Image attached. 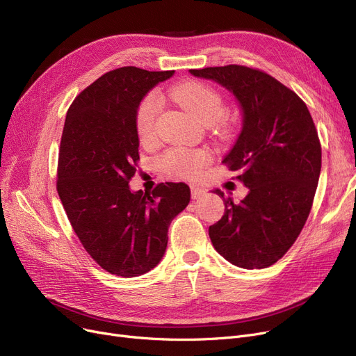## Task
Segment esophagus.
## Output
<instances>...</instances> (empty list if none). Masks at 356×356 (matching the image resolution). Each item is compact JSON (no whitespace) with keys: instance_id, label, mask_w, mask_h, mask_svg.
<instances>
[{"instance_id":"obj_1","label":"esophagus","mask_w":356,"mask_h":356,"mask_svg":"<svg viewBox=\"0 0 356 356\" xmlns=\"http://www.w3.org/2000/svg\"><path fill=\"white\" fill-rule=\"evenodd\" d=\"M204 195H207V192H204L203 189H200V188H192V199H193V200L200 199V197H203Z\"/></svg>"}]
</instances>
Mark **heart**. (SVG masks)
<instances>
[{
	"label": "heart",
	"mask_w": 356,
	"mask_h": 356,
	"mask_svg": "<svg viewBox=\"0 0 356 356\" xmlns=\"http://www.w3.org/2000/svg\"><path fill=\"white\" fill-rule=\"evenodd\" d=\"M170 97L204 124L215 122L223 114V99L220 93L200 82H186L173 86L170 89ZM160 109L161 99L156 92L147 93L140 102L136 114V129L143 143L154 140ZM208 163L209 154L202 149L189 152V149L175 148L161 157L164 170L180 179H195Z\"/></svg>",
	"instance_id": "heart-1"
}]
</instances>
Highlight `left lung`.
I'll use <instances>...</instances> for the list:
<instances>
[{
    "mask_svg": "<svg viewBox=\"0 0 356 356\" xmlns=\"http://www.w3.org/2000/svg\"><path fill=\"white\" fill-rule=\"evenodd\" d=\"M236 98L241 133L223 159L248 188L239 203L213 191L225 213L209 227L215 250L241 268H267L300 235L322 167V147L306 104L266 72L228 65L191 69Z\"/></svg>",
    "mask_w": 356,
    "mask_h": 356,
    "instance_id": "obj_1",
    "label": "left lung"
}]
</instances>
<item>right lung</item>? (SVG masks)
I'll return each instance as SVG.
<instances>
[{"mask_svg":"<svg viewBox=\"0 0 356 356\" xmlns=\"http://www.w3.org/2000/svg\"><path fill=\"white\" fill-rule=\"evenodd\" d=\"M175 70L134 66L111 70L67 109L58 163V193L88 254L108 273L137 277L164 255L167 232L191 200L184 183H160L152 193L131 192L136 175L137 108Z\"/></svg>","mask_w":356,"mask_h":356,"instance_id":"add662e5","label":"right lung"}]
</instances>
